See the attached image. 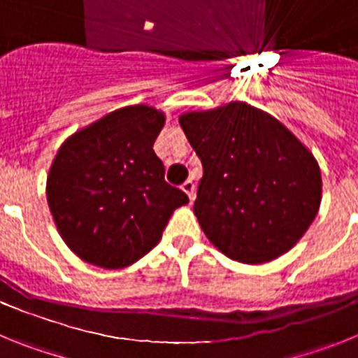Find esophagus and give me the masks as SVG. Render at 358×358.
I'll return each instance as SVG.
<instances>
[{
  "mask_svg": "<svg viewBox=\"0 0 358 358\" xmlns=\"http://www.w3.org/2000/svg\"><path fill=\"white\" fill-rule=\"evenodd\" d=\"M181 189L185 192L186 195H188L189 201H195V185H194V181H189V179H188V181H185V182H182Z\"/></svg>",
  "mask_w": 358,
  "mask_h": 358,
  "instance_id": "obj_1",
  "label": "esophagus"
}]
</instances>
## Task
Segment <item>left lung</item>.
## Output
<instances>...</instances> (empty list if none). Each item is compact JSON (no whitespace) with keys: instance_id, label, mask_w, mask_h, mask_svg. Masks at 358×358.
<instances>
[{"instance_id":"obj_1","label":"left lung","mask_w":358,"mask_h":358,"mask_svg":"<svg viewBox=\"0 0 358 358\" xmlns=\"http://www.w3.org/2000/svg\"><path fill=\"white\" fill-rule=\"evenodd\" d=\"M202 161L194 213L220 252L242 264L285 255L321 206V169L289 129L248 102L179 116Z\"/></svg>"}]
</instances>
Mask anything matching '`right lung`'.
Listing matches in <instances>:
<instances>
[{"instance_id": "right-lung-1", "label": "right lung", "mask_w": 358, "mask_h": 358, "mask_svg": "<svg viewBox=\"0 0 358 358\" xmlns=\"http://www.w3.org/2000/svg\"><path fill=\"white\" fill-rule=\"evenodd\" d=\"M163 110L127 106L78 129L59 147L46 177L57 231L80 260L123 268L156 248L188 197L164 182L152 148Z\"/></svg>"}]
</instances>
